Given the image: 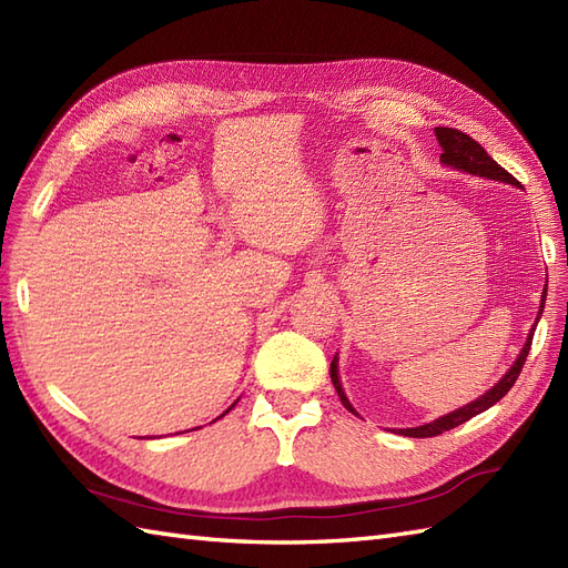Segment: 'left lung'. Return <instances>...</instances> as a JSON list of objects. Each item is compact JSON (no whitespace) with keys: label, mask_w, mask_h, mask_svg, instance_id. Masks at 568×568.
I'll list each match as a JSON object with an SVG mask.
<instances>
[{"label":"left lung","mask_w":568,"mask_h":568,"mask_svg":"<svg viewBox=\"0 0 568 568\" xmlns=\"http://www.w3.org/2000/svg\"><path fill=\"white\" fill-rule=\"evenodd\" d=\"M434 134H436V141H439L442 151H444V153H442V163H444V165H450V168H456V170H460V172H468V174H477V178H487V180H494V182H506V184L520 186V184L511 178V174H508V172L497 163V160L489 158V153L483 149V145H479L473 136L463 134L460 129L436 126ZM545 300H547V285H545L542 302H540V314H537V316H542ZM532 333H535V328H530L528 338H526V345H523V351H520V355L516 357L514 367L508 369V372L501 376V379H499V384H494L485 396H479L477 400H473V403H468V405H463V408H458V410H454V413H448V415H444V417H439V419H434V423H429V425H419V427H410V429H398V432H400L403 436H413V439H427V436L444 434V432L454 429V427H458V425H463V423H468L470 417H475V415H479V413H485L487 408H491L494 403H499V400L508 394V390H511V386L516 384L523 365H526V357H528L530 345H532ZM331 382H333V386H336V390H338L341 403H343L345 408L351 410L353 415H357L355 408L351 405V400H347L343 386H341L338 357L331 359Z\"/></svg>","instance_id":"1"}]
</instances>
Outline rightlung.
Listing matches in <instances>:
<instances>
[{
  "label": "right lung",
  "mask_w": 568,
  "mask_h": 568,
  "mask_svg": "<svg viewBox=\"0 0 568 568\" xmlns=\"http://www.w3.org/2000/svg\"><path fill=\"white\" fill-rule=\"evenodd\" d=\"M230 410H232V405H230V408H227V410H225V413H230ZM225 413H223V415H225ZM223 415H221V417H223Z\"/></svg>",
  "instance_id": "add662e5"
}]
</instances>
